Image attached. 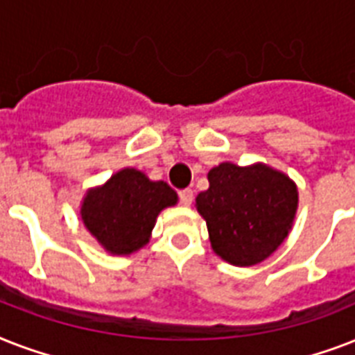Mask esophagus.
<instances>
[{"label":"esophagus","instance_id":"esophagus-1","mask_svg":"<svg viewBox=\"0 0 355 355\" xmlns=\"http://www.w3.org/2000/svg\"><path fill=\"white\" fill-rule=\"evenodd\" d=\"M178 197H180V205L189 206L193 202V189H182V191L178 193Z\"/></svg>","mask_w":355,"mask_h":355}]
</instances>
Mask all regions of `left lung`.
Here are the masks:
<instances>
[{"mask_svg":"<svg viewBox=\"0 0 355 355\" xmlns=\"http://www.w3.org/2000/svg\"><path fill=\"white\" fill-rule=\"evenodd\" d=\"M208 182L195 206L205 217L214 252L237 267L269 258L295 221V182L265 164L239 167L230 162L210 169Z\"/></svg>","mask_w":355,"mask_h":355,"instance_id":"8db88e82","label":"left lung"}]
</instances>
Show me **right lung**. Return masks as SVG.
I'll return each instance as SVG.
<instances>
[{"instance_id": "obj_1", "label": "right lung", "mask_w": 355, "mask_h": 355, "mask_svg": "<svg viewBox=\"0 0 355 355\" xmlns=\"http://www.w3.org/2000/svg\"><path fill=\"white\" fill-rule=\"evenodd\" d=\"M177 200V191L164 180L153 182L145 173L125 167L86 193L80 217L105 250L127 256L149 243L158 214Z\"/></svg>"}]
</instances>
